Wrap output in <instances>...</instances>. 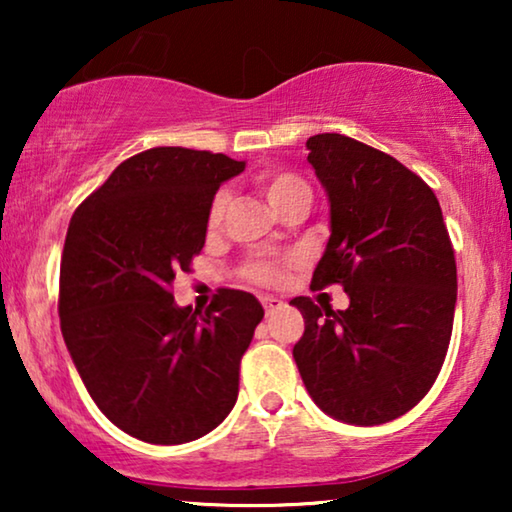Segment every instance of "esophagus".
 Wrapping results in <instances>:
<instances>
[{
	"label": "esophagus",
	"instance_id": "obj_1",
	"mask_svg": "<svg viewBox=\"0 0 512 512\" xmlns=\"http://www.w3.org/2000/svg\"><path fill=\"white\" fill-rule=\"evenodd\" d=\"M261 303H263V307H265V314H275V312H279L284 307V300H279V298H275V296H263L261 298Z\"/></svg>",
	"mask_w": 512,
	"mask_h": 512
}]
</instances>
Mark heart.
<instances>
[{
  "label": "heart",
  "instance_id": "1",
  "mask_svg": "<svg viewBox=\"0 0 512 512\" xmlns=\"http://www.w3.org/2000/svg\"><path fill=\"white\" fill-rule=\"evenodd\" d=\"M258 188H261L265 200L270 202V207L275 209V212H279L284 205H289L291 200L310 198V188H307L305 181L291 172L258 174ZM226 202H228L226 191L216 193L212 209H209V223H212V226H216V223L221 221L223 209H226ZM249 277L256 279V282H261V284H272L279 279V270L268 261H254L249 265Z\"/></svg>",
  "mask_w": 512,
  "mask_h": 512
}]
</instances>
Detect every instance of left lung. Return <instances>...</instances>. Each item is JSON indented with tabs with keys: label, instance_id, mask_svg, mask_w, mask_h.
Wrapping results in <instances>:
<instances>
[{
	"label": "left lung",
	"instance_id": "obj_1",
	"mask_svg": "<svg viewBox=\"0 0 512 512\" xmlns=\"http://www.w3.org/2000/svg\"><path fill=\"white\" fill-rule=\"evenodd\" d=\"M328 198L314 289L342 284L347 310L293 298L305 333L293 359L312 401L345 424L405 415L443 366L457 305V263L438 198L387 153L338 132L307 139Z\"/></svg>",
	"mask_w": 512,
	"mask_h": 512
}]
</instances>
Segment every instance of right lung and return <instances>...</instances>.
I'll list each match as a JSON object with an SVG mask.
<instances>
[{"label": "right lung", "mask_w": 512, "mask_h": 512, "mask_svg": "<svg viewBox=\"0 0 512 512\" xmlns=\"http://www.w3.org/2000/svg\"><path fill=\"white\" fill-rule=\"evenodd\" d=\"M240 172L223 153L158 146L123 160L69 221L62 338L97 408L144 443H191L237 401L261 303L221 289L198 312L170 286L205 247L219 186Z\"/></svg>", "instance_id": "1"}]
</instances>
